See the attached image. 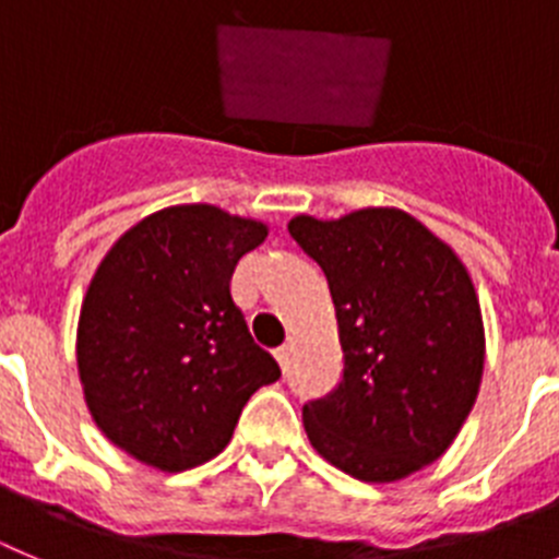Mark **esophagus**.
Here are the masks:
<instances>
[{"label": "esophagus", "mask_w": 559, "mask_h": 559, "mask_svg": "<svg viewBox=\"0 0 559 559\" xmlns=\"http://www.w3.org/2000/svg\"><path fill=\"white\" fill-rule=\"evenodd\" d=\"M275 359H278V365L286 370V361H289V348H286V345H281V348L275 350Z\"/></svg>", "instance_id": "34e87169"}]
</instances>
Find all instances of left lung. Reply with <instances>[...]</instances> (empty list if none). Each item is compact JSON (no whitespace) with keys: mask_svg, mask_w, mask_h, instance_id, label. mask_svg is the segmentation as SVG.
Instances as JSON below:
<instances>
[{"mask_svg":"<svg viewBox=\"0 0 559 559\" xmlns=\"http://www.w3.org/2000/svg\"><path fill=\"white\" fill-rule=\"evenodd\" d=\"M289 234L325 273L345 359L336 390L304 406L309 442L354 479H406L449 451L479 395L474 281L401 209L300 214Z\"/></svg>","mask_w":559,"mask_h":559,"instance_id":"1","label":"left lung"}]
</instances>
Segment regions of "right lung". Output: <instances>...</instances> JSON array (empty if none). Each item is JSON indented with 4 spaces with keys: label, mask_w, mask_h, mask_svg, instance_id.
Listing matches in <instances>:
<instances>
[{
    "label": "right lung",
    "mask_w": 559,
    "mask_h": 559,
    "mask_svg": "<svg viewBox=\"0 0 559 559\" xmlns=\"http://www.w3.org/2000/svg\"><path fill=\"white\" fill-rule=\"evenodd\" d=\"M267 225L209 203L155 211L99 261L78 323L85 406L105 437L167 474L214 460L278 361L259 348L230 275Z\"/></svg>",
    "instance_id": "add662e5"
}]
</instances>
